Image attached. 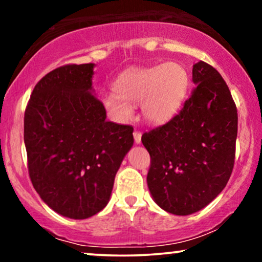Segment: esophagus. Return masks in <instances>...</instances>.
<instances>
[{
  "label": "esophagus",
  "instance_id": "obj_1",
  "mask_svg": "<svg viewBox=\"0 0 262 262\" xmlns=\"http://www.w3.org/2000/svg\"><path fill=\"white\" fill-rule=\"evenodd\" d=\"M134 139H135L136 144H139V143H141V139H142V132L136 130L134 132Z\"/></svg>",
  "mask_w": 262,
  "mask_h": 262
}]
</instances>
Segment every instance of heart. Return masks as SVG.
I'll return each mask as SVG.
<instances>
[{"instance_id": "b5f03b06", "label": "heart", "mask_w": 262, "mask_h": 262, "mask_svg": "<svg viewBox=\"0 0 262 262\" xmlns=\"http://www.w3.org/2000/svg\"><path fill=\"white\" fill-rule=\"evenodd\" d=\"M188 74L181 64H166L132 69L117 82L116 92L103 96V105L120 121L134 116L132 105L142 107V114L151 124L170 120L184 102L188 89Z\"/></svg>"}]
</instances>
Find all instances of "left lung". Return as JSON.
<instances>
[{"mask_svg": "<svg viewBox=\"0 0 262 262\" xmlns=\"http://www.w3.org/2000/svg\"><path fill=\"white\" fill-rule=\"evenodd\" d=\"M192 95L180 112L142 136L150 154L148 187L167 212L187 216L210 204L235 163L237 110L221 74L205 62L193 66Z\"/></svg>", "mask_w": 262, "mask_h": 262, "instance_id": "1", "label": "left lung"}]
</instances>
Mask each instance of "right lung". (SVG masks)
<instances>
[{
	"label": "right lung",
	"mask_w": 262,
	"mask_h": 262,
	"mask_svg": "<svg viewBox=\"0 0 262 262\" xmlns=\"http://www.w3.org/2000/svg\"><path fill=\"white\" fill-rule=\"evenodd\" d=\"M94 64H67L35 84L25 111L28 173L42 202L57 213L84 220L110 202L134 127L106 120L93 94Z\"/></svg>",
	"instance_id": "1"
}]
</instances>
